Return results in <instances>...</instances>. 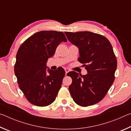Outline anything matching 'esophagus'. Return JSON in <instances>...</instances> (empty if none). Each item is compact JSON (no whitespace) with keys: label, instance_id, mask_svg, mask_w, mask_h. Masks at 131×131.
<instances>
[{"label":"esophagus","instance_id":"obj_1","mask_svg":"<svg viewBox=\"0 0 131 131\" xmlns=\"http://www.w3.org/2000/svg\"><path fill=\"white\" fill-rule=\"evenodd\" d=\"M65 70L66 75V74H67V73H68V72H69V71H70V70H69V69H68V68H65Z\"/></svg>","mask_w":131,"mask_h":131}]
</instances>
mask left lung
Wrapping results in <instances>:
<instances>
[{
	"label": "left lung",
	"instance_id": "1",
	"mask_svg": "<svg viewBox=\"0 0 131 131\" xmlns=\"http://www.w3.org/2000/svg\"><path fill=\"white\" fill-rule=\"evenodd\" d=\"M65 34L79 48L78 61L88 73H69L72 79L69 87L71 96L82 107L95 105L104 98L115 79L117 62L112 44L106 37L88 31Z\"/></svg>",
	"mask_w": 131,
	"mask_h": 131
}]
</instances>
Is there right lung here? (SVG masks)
I'll list each match as a JSON object with an SVG mask.
<instances>
[{
  "instance_id": "right-lung-1",
  "label": "right lung",
  "mask_w": 131,
  "mask_h": 131,
  "mask_svg": "<svg viewBox=\"0 0 131 131\" xmlns=\"http://www.w3.org/2000/svg\"><path fill=\"white\" fill-rule=\"evenodd\" d=\"M62 41H67L63 32L40 31L26 39L18 50L14 73L19 88L32 105H51L61 88L65 70L60 67L47 73L46 63Z\"/></svg>"
}]
</instances>
